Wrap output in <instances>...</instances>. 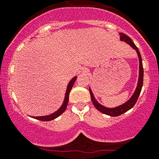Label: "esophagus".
Masks as SVG:
<instances>
[{"mask_svg": "<svg viewBox=\"0 0 159 159\" xmlns=\"http://www.w3.org/2000/svg\"><path fill=\"white\" fill-rule=\"evenodd\" d=\"M81 73H82L83 75H88V74L89 73V69L87 68H83L82 69H81Z\"/></svg>", "mask_w": 159, "mask_h": 159, "instance_id": "obj_1", "label": "esophagus"}]
</instances>
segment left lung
Here are the masks:
<instances>
[{"label":"left lung","instance_id":"left-lung-1","mask_svg":"<svg viewBox=\"0 0 159 159\" xmlns=\"http://www.w3.org/2000/svg\"><path fill=\"white\" fill-rule=\"evenodd\" d=\"M119 34H120V41H125V42L127 43L128 44H129L133 49L135 50L136 52H137L138 54V57H139V80H138V83H137V87H136L135 90H134V92L133 93L131 97L125 103L122 104V105H119V106L115 107V108H107V107L104 106V105H101L100 103H98V101L95 99V98H94L91 88L89 87V92H90V94H91V101H92L93 104H94V107H95L99 111L102 112V113L105 114V115H110V116H114V117L121 115V114L128 111L131 109V108H132L133 106L135 105L136 102H137L138 98H139V94H140L141 93V91H142V84H143V76H144L142 60V57H141L140 52H139V48L136 47V45L134 44L132 40H131L129 36H127V35L123 33H119Z\"/></svg>","mask_w":159,"mask_h":159}]
</instances>
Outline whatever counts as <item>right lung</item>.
Returning a JSON list of instances; mask_svg holds the SVG:
<instances>
[{
    "label": "right lung",
    "instance_id": "obj_1",
    "mask_svg": "<svg viewBox=\"0 0 159 159\" xmlns=\"http://www.w3.org/2000/svg\"><path fill=\"white\" fill-rule=\"evenodd\" d=\"M77 79V76L74 77L71 80L69 81L68 84V87H67L66 89V92H65V99H64V102L63 104H62L61 106L60 107L58 110L54 111V113L51 114V115H45V116H38V117H34V116H31V118H35V119H38L40 120V121H51V120H54L56 118L60 116L64 111H65V109L67 108V105H68V100H69V94H70V91L71 90L72 87H73L74 84H75V81Z\"/></svg>",
    "mask_w": 159,
    "mask_h": 159
}]
</instances>
